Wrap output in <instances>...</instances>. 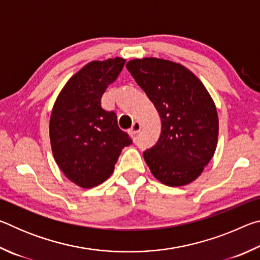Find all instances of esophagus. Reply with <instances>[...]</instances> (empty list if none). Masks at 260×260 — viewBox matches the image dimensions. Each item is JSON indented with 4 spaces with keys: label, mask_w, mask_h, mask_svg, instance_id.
Listing matches in <instances>:
<instances>
[{
    "label": "esophagus",
    "mask_w": 260,
    "mask_h": 260,
    "mask_svg": "<svg viewBox=\"0 0 260 260\" xmlns=\"http://www.w3.org/2000/svg\"><path fill=\"white\" fill-rule=\"evenodd\" d=\"M140 131H141V125L139 122H134L133 126H132L131 129L128 131V133L131 136H136L140 133Z\"/></svg>",
    "instance_id": "obj_1"
}]
</instances>
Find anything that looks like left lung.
Instances as JSON below:
<instances>
[{
  "label": "left lung",
  "instance_id": "left-lung-1",
  "mask_svg": "<svg viewBox=\"0 0 260 260\" xmlns=\"http://www.w3.org/2000/svg\"><path fill=\"white\" fill-rule=\"evenodd\" d=\"M126 68L160 116L159 139L143 152L152 175L171 187L192 182L217 148L219 120L212 98L190 70L175 61L146 57L129 60Z\"/></svg>",
  "mask_w": 260,
  "mask_h": 260
}]
</instances>
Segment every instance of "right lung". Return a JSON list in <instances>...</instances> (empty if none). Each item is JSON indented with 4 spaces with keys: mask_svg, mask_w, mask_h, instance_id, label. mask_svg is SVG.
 I'll use <instances>...</instances> for the list:
<instances>
[{
    "mask_svg": "<svg viewBox=\"0 0 260 260\" xmlns=\"http://www.w3.org/2000/svg\"><path fill=\"white\" fill-rule=\"evenodd\" d=\"M126 59L93 60L69 79L52 108L49 135L52 155L70 181L93 188L112 174L122 149L132 143L117 116L101 107Z\"/></svg>",
    "mask_w": 260,
    "mask_h": 260,
    "instance_id": "obj_1",
    "label": "right lung"
}]
</instances>
